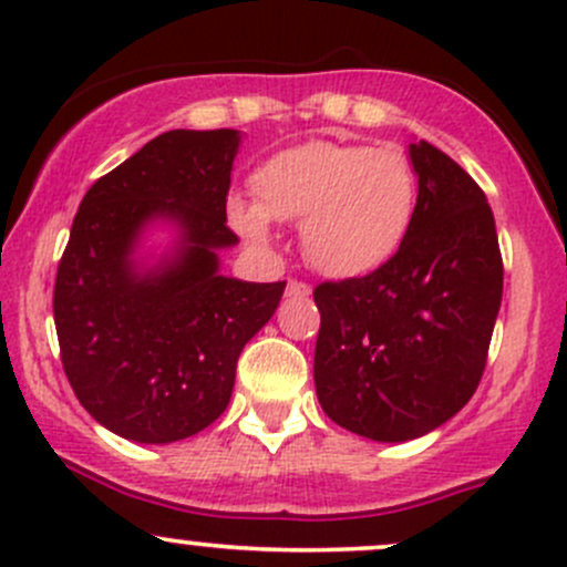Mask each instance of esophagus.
<instances>
[{"instance_id": "34e87169", "label": "esophagus", "mask_w": 567, "mask_h": 567, "mask_svg": "<svg viewBox=\"0 0 567 567\" xmlns=\"http://www.w3.org/2000/svg\"><path fill=\"white\" fill-rule=\"evenodd\" d=\"M288 296L290 298H307V296H312V288H309L307 282H301V279H290Z\"/></svg>"}]
</instances>
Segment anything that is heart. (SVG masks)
Masks as SVG:
<instances>
[{
  "instance_id": "1",
  "label": "heart",
  "mask_w": 567,
  "mask_h": 567,
  "mask_svg": "<svg viewBox=\"0 0 567 567\" xmlns=\"http://www.w3.org/2000/svg\"><path fill=\"white\" fill-rule=\"evenodd\" d=\"M255 204H228L236 231L269 241V220L303 226L307 258L331 277H360L401 250L416 209V179L398 147L303 142L252 174Z\"/></svg>"
}]
</instances>
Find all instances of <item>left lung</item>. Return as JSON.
<instances>
[{
    "label": "left lung",
    "mask_w": 567,
    "mask_h": 567,
    "mask_svg": "<svg viewBox=\"0 0 567 567\" xmlns=\"http://www.w3.org/2000/svg\"><path fill=\"white\" fill-rule=\"evenodd\" d=\"M409 155L420 190L401 250L365 277L315 288L320 406L374 441L431 433L471 401L503 296L484 190L431 142Z\"/></svg>",
    "instance_id": "left-lung-1"
}]
</instances>
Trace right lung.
<instances>
[{
    "label": "right lung",
    "instance_id": "right-lung-1",
    "mask_svg": "<svg viewBox=\"0 0 567 567\" xmlns=\"http://www.w3.org/2000/svg\"><path fill=\"white\" fill-rule=\"evenodd\" d=\"M239 132H166L99 177L80 202L59 260L53 320L64 374L99 425L140 444L204 431L231 401L236 360L285 282L223 277ZM164 216L181 245L155 270L131 258L141 228Z\"/></svg>",
    "mask_w": 567,
    "mask_h": 567
}]
</instances>
